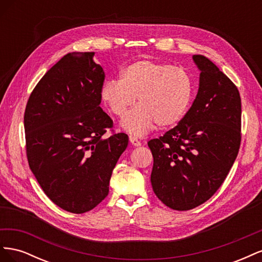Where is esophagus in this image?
<instances>
[{
	"instance_id": "34e87169",
	"label": "esophagus",
	"mask_w": 262,
	"mask_h": 262,
	"mask_svg": "<svg viewBox=\"0 0 262 262\" xmlns=\"http://www.w3.org/2000/svg\"><path fill=\"white\" fill-rule=\"evenodd\" d=\"M129 140H130V143H131L133 146H141V144H142L141 141H139L138 138L133 137V136H130Z\"/></svg>"
}]
</instances>
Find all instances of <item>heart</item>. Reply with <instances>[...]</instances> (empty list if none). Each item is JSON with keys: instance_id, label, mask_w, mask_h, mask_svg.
<instances>
[{"instance_id": "heart-1", "label": "heart", "mask_w": 262, "mask_h": 262, "mask_svg": "<svg viewBox=\"0 0 262 262\" xmlns=\"http://www.w3.org/2000/svg\"><path fill=\"white\" fill-rule=\"evenodd\" d=\"M193 94L191 76L185 69L167 63L138 60L123 68L120 81L110 80L100 87V98L110 112L123 117L138 97L122 126L142 136L157 123L161 128L176 125L190 106Z\"/></svg>"}]
</instances>
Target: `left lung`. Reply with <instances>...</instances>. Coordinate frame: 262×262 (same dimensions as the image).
<instances>
[{
    "label": "left lung",
    "instance_id": "1",
    "mask_svg": "<svg viewBox=\"0 0 262 262\" xmlns=\"http://www.w3.org/2000/svg\"><path fill=\"white\" fill-rule=\"evenodd\" d=\"M199 90L186 116L163 137L147 142L154 164L150 182L156 196L172 210L204 203L223 184L241 145L242 101L234 83L203 55Z\"/></svg>",
    "mask_w": 262,
    "mask_h": 262
}]
</instances>
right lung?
Masks as SVG:
<instances>
[{
  "mask_svg": "<svg viewBox=\"0 0 262 262\" xmlns=\"http://www.w3.org/2000/svg\"><path fill=\"white\" fill-rule=\"evenodd\" d=\"M95 52H71L30 94L24 126L29 167L49 199L71 213L91 211L109 192L125 133L104 138L113 120L100 108L105 73Z\"/></svg>",
  "mask_w": 262,
  "mask_h": 262,
  "instance_id": "add662e5",
  "label": "right lung"
}]
</instances>
